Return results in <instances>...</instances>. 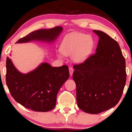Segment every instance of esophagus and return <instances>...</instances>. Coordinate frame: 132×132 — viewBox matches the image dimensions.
Here are the masks:
<instances>
[{"label":"esophagus","instance_id":"obj_1","mask_svg":"<svg viewBox=\"0 0 132 132\" xmlns=\"http://www.w3.org/2000/svg\"><path fill=\"white\" fill-rule=\"evenodd\" d=\"M69 75H70V76H72V74H73V71H74L73 68L72 67H70L69 68Z\"/></svg>","mask_w":132,"mask_h":132}]
</instances>
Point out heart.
Segmentation results:
<instances>
[{
	"label": "heart",
	"instance_id": "b5f03b06",
	"mask_svg": "<svg viewBox=\"0 0 132 132\" xmlns=\"http://www.w3.org/2000/svg\"><path fill=\"white\" fill-rule=\"evenodd\" d=\"M94 42L87 35L75 33L66 37L61 45V53L65 56L71 55L74 61L78 63L84 62L92 53ZM62 54L59 56L62 57Z\"/></svg>",
	"mask_w": 132,
	"mask_h": 132
}]
</instances>
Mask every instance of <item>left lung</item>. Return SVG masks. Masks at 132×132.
I'll return each instance as SVG.
<instances>
[{
	"mask_svg": "<svg viewBox=\"0 0 132 132\" xmlns=\"http://www.w3.org/2000/svg\"><path fill=\"white\" fill-rule=\"evenodd\" d=\"M99 37L96 53L83 63L75 65L79 108L97 114L116 106L126 82L125 60L119 45L103 31L93 30Z\"/></svg>",
	"mask_w": 132,
	"mask_h": 132,
	"instance_id": "left-lung-1",
	"label": "left lung"
}]
</instances>
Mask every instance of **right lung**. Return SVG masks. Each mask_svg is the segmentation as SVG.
<instances>
[{"label": "right lung", "mask_w": 132, "mask_h": 132, "mask_svg": "<svg viewBox=\"0 0 132 132\" xmlns=\"http://www.w3.org/2000/svg\"><path fill=\"white\" fill-rule=\"evenodd\" d=\"M63 31L61 27L32 31L16 43L40 41L54 42ZM6 83L13 99L28 109L48 112L54 108L57 92L69 77L68 66L52 67L42 63L27 74L20 72L9 57L6 60Z\"/></svg>", "instance_id": "right-lung-1"}]
</instances>
